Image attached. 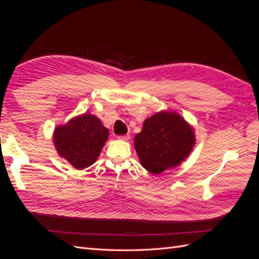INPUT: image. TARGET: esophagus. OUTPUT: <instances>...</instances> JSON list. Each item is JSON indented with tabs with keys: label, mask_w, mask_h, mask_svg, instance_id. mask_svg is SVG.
Returning a JSON list of instances; mask_svg holds the SVG:
<instances>
[{
	"label": "esophagus",
	"mask_w": 259,
	"mask_h": 259,
	"mask_svg": "<svg viewBox=\"0 0 259 259\" xmlns=\"http://www.w3.org/2000/svg\"><path fill=\"white\" fill-rule=\"evenodd\" d=\"M117 138L121 139V140H128V139L131 138V136H130V134H126V135H120V136H117Z\"/></svg>",
	"instance_id": "esophagus-1"
}]
</instances>
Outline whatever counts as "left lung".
<instances>
[{
    "label": "left lung",
    "instance_id": "obj_1",
    "mask_svg": "<svg viewBox=\"0 0 259 259\" xmlns=\"http://www.w3.org/2000/svg\"><path fill=\"white\" fill-rule=\"evenodd\" d=\"M191 126L176 112L162 111L144 122L143 131L134 138L142 165L158 175L183 162L194 146Z\"/></svg>",
    "mask_w": 259,
    "mask_h": 259
}]
</instances>
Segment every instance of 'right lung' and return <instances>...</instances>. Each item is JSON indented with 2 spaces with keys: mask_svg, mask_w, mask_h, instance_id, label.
Here are the masks:
<instances>
[{
  "mask_svg": "<svg viewBox=\"0 0 259 259\" xmlns=\"http://www.w3.org/2000/svg\"><path fill=\"white\" fill-rule=\"evenodd\" d=\"M108 136V128L98 117L85 113L55 130L54 143L60 156L75 168L83 169L97 160Z\"/></svg>",
  "mask_w": 259,
  "mask_h": 259,
  "instance_id": "1",
  "label": "right lung"
}]
</instances>
